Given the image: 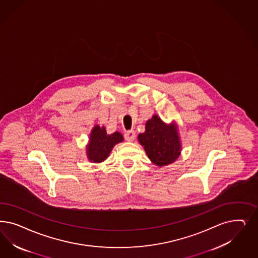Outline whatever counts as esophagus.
Segmentation results:
<instances>
[{
    "label": "esophagus",
    "instance_id": "obj_1",
    "mask_svg": "<svg viewBox=\"0 0 258 258\" xmlns=\"http://www.w3.org/2000/svg\"><path fill=\"white\" fill-rule=\"evenodd\" d=\"M124 138L127 142H133L134 140L136 139V133L134 132L133 130L127 131V132L125 133Z\"/></svg>",
    "mask_w": 258,
    "mask_h": 258
}]
</instances>
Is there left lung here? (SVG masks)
Segmentation results:
<instances>
[{"label":"left lung","instance_id":"8db88e82","mask_svg":"<svg viewBox=\"0 0 258 258\" xmlns=\"http://www.w3.org/2000/svg\"><path fill=\"white\" fill-rule=\"evenodd\" d=\"M139 141L151 159L158 166L174 162L180 155V142L175 125H166L158 116L146 122L145 132L139 135Z\"/></svg>","mask_w":258,"mask_h":258}]
</instances>
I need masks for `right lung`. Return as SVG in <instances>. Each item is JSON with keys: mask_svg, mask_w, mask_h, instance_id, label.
Masks as SVG:
<instances>
[{"mask_svg": "<svg viewBox=\"0 0 258 258\" xmlns=\"http://www.w3.org/2000/svg\"><path fill=\"white\" fill-rule=\"evenodd\" d=\"M123 141L118 132L107 135L105 128L95 126L90 135V143L87 148V156L92 162H101L107 158L116 143Z\"/></svg>", "mask_w": 258, "mask_h": 258, "instance_id": "obj_1", "label": "right lung"}]
</instances>
